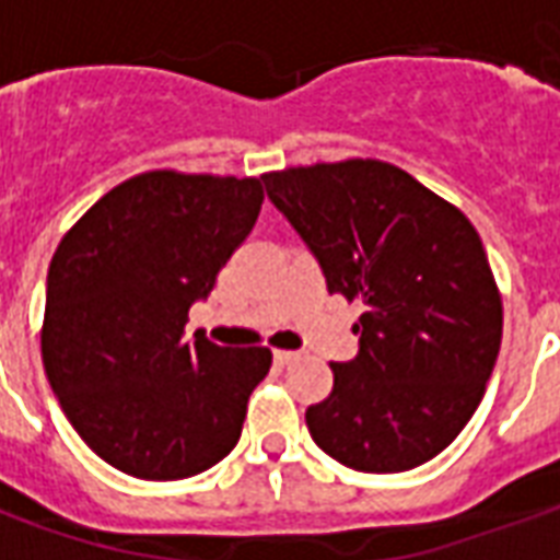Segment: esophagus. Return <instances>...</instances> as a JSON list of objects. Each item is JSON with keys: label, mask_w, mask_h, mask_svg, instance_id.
<instances>
[{"label": "esophagus", "mask_w": 560, "mask_h": 560, "mask_svg": "<svg viewBox=\"0 0 560 560\" xmlns=\"http://www.w3.org/2000/svg\"><path fill=\"white\" fill-rule=\"evenodd\" d=\"M293 360H300V353L296 351H276V363L279 365H291Z\"/></svg>", "instance_id": "obj_1"}]
</instances>
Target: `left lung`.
Wrapping results in <instances>:
<instances>
[{"instance_id":"left-lung-1","label":"left lung","mask_w":560,"mask_h":560,"mask_svg":"<svg viewBox=\"0 0 560 560\" xmlns=\"http://www.w3.org/2000/svg\"><path fill=\"white\" fill-rule=\"evenodd\" d=\"M324 267L329 293L363 303L360 353L305 425L365 474L434 458L474 417L501 351L504 305L477 228L411 173L377 159L260 176Z\"/></svg>"}]
</instances>
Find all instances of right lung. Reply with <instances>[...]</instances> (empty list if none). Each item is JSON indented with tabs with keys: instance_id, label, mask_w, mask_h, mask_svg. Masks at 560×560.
<instances>
[{
	"instance_id": "right-lung-1",
	"label": "right lung",
	"mask_w": 560,
	"mask_h": 560,
	"mask_svg": "<svg viewBox=\"0 0 560 560\" xmlns=\"http://www.w3.org/2000/svg\"><path fill=\"white\" fill-rule=\"evenodd\" d=\"M257 176L147 171L110 188L56 245L42 360L68 422L138 480H185L231 453L269 348H219L188 308L252 233Z\"/></svg>"
}]
</instances>
